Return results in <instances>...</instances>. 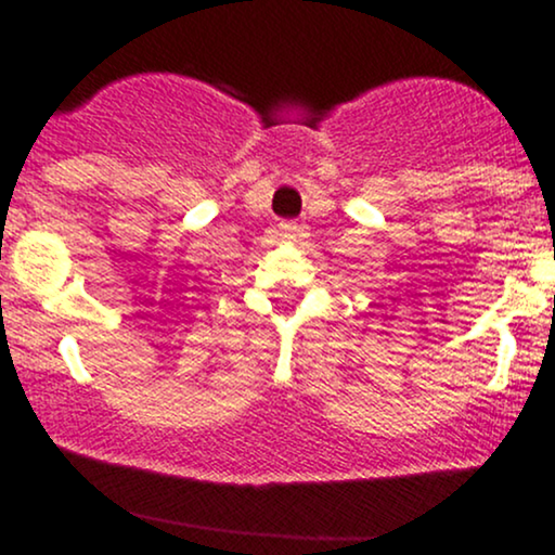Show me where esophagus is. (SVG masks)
Wrapping results in <instances>:
<instances>
[{
	"label": "esophagus",
	"mask_w": 555,
	"mask_h": 555,
	"mask_svg": "<svg viewBox=\"0 0 555 555\" xmlns=\"http://www.w3.org/2000/svg\"><path fill=\"white\" fill-rule=\"evenodd\" d=\"M280 236L288 238V241L304 238L306 236V225H298V223H293V220H285V223H280Z\"/></svg>",
	"instance_id": "esophagus-1"
}]
</instances>
